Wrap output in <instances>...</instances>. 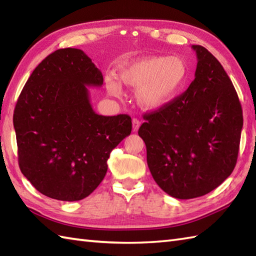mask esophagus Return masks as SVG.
<instances>
[{"label": "esophagus", "instance_id": "esophagus-1", "mask_svg": "<svg viewBox=\"0 0 256 256\" xmlns=\"http://www.w3.org/2000/svg\"><path fill=\"white\" fill-rule=\"evenodd\" d=\"M132 125H133V131H134V132H138V130L140 128V120L133 118V120H132Z\"/></svg>", "mask_w": 256, "mask_h": 256}]
</instances>
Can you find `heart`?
<instances>
[{
    "label": "heart",
    "mask_w": 256,
    "mask_h": 256,
    "mask_svg": "<svg viewBox=\"0 0 256 256\" xmlns=\"http://www.w3.org/2000/svg\"><path fill=\"white\" fill-rule=\"evenodd\" d=\"M190 79L187 62L178 56H148L123 64L118 70V81L106 80L108 94H122V86L136 89V101L148 111L160 110L184 94Z\"/></svg>",
    "instance_id": "heart-1"
}]
</instances>
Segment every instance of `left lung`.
<instances>
[{
  "mask_svg": "<svg viewBox=\"0 0 256 256\" xmlns=\"http://www.w3.org/2000/svg\"><path fill=\"white\" fill-rule=\"evenodd\" d=\"M197 54L194 80L165 108L146 113L138 130L156 184L177 199L209 194L236 164L243 116L229 76L210 52Z\"/></svg>",
  "mask_w": 256,
  "mask_h": 256,
  "instance_id": "1",
  "label": "left lung"
}]
</instances>
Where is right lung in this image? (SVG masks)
Wrapping results in <instances>:
<instances>
[{"instance_id":"add662e5","label":"right lung","mask_w":256,"mask_h":256,"mask_svg":"<svg viewBox=\"0 0 256 256\" xmlns=\"http://www.w3.org/2000/svg\"><path fill=\"white\" fill-rule=\"evenodd\" d=\"M102 84L82 50L64 48L38 64L20 92L13 116L18 165L47 197H88L104 178L112 150L131 134L128 114L104 116L92 108L88 86Z\"/></svg>"}]
</instances>
